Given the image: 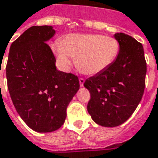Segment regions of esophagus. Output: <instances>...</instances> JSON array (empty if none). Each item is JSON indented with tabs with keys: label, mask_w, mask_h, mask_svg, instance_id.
Segmentation results:
<instances>
[{
	"label": "esophagus",
	"mask_w": 158,
	"mask_h": 158,
	"mask_svg": "<svg viewBox=\"0 0 158 158\" xmlns=\"http://www.w3.org/2000/svg\"><path fill=\"white\" fill-rule=\"evenodd\" d=\"M84 84H85V79H82V78H80V79H79V85H80V86H84Z\"/></svg>",
	"instance_id": "1"
}]
</instances>
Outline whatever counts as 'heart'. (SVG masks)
<instances>
[{"label":"heart","instance_id":"b5f03b06","mask_svg":"<svg viewBox=\"0 0 158 158\" xmlns=\"http://www.w3.org/2000/svg\"><path fill=\"white\" fill-rule=\"evenodd\" d=\"M120 49L118 41L100 34H70L62 42L56 41L52 50L58 65L68 71L76 58V67L89 75H95L109 68Z\"/></svg>","mask_w":158,"mask_h":158}]
</instances>
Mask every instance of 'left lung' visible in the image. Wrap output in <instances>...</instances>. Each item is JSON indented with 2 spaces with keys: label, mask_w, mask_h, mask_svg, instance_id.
Instances as JSON below:
<instances>
[{
  "label": "left lung",
  "mask_w": 158,
  "mask_h": 158,
  "mask_svg": "<svg viewBox=\"0 0 158 158\" xmlns=\"http://www.w3.org/2000/svg\"><path fill=\"white\" fill-rule=\"evenodd\" d=\"M114 37L120 45L116 59L84 84L90 93L88 113L97 124L105 127L121 125L133 114L145 85L143 45L124 33H115Z\"/></svg>",
  "instance_id": "obj_1"
}]
</instances>
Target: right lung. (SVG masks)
<instances>
[{
  "label": "right lung",
  "instance_id": "right-lung-1",
  "mask_svg": "<svg viewBox=\"0 0 158 158\" xmlns=\"http://www.w3.org/2000/svg\"><path fill=\"white\" fill-rule=\"evenodd\" d=\"M51 25L31 26L10 47L6 79L10 97L25 124L37 133L62 126L69 102L79 89L78 77L57 70L48 43Z\"/></svg>",
  "mask_w": 158,
  "mask_h": 158
}]
</instances>
